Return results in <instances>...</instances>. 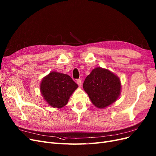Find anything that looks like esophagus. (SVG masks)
<instances>
[{
  "label": "esophagus",
  "instance_id": "1",
  "mask_svg": "<svg viewBox=\"0 0 156 156\" xmlns=\"http://www.w3.org/2000/svg\"><path fill=\"white\" fill-rule=\"evenodd\" d=\"M77 84H78L79 87H81V85H82V81H81V79H78L77 81Z\"/></svg>",
  "mask_w": 156,
  "mask_h": 156
}]
</instances>
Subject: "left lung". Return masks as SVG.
<instances>
[{"mask_svg":"<svg viewBox=\"0 0 156 156\" xmlns=\"http://www.w3.org/2000/svg\"><path fill=\"white\" fill-rule=\"evenodd\" d=\"M83 89L94 106L105 108L114 103L120 96V78L105 68L96 67L84 80Z\"/></svg>","mask_w":156,"mask_h":156,"instance_id":"obj_1","label":"left lung"}]
</instances>
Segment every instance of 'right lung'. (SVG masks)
Instances as JSON below:
<instances>
[{"mask_svg":"<svg viewBox=\"0 0 156 156\" xmlns=\"http://www.w3.org/2000/svg\"><path fill=\"white\" fill-rule=\"evenodd\" d=\"M78 88L69 75L51 72L40 83V89L44 100L51 107L61 108L67 104L70 96Z\"/></svg>","mask_w":156,"mask_h":156,"instance_id":"obj_1","label":"right lung"}]
</instances>
